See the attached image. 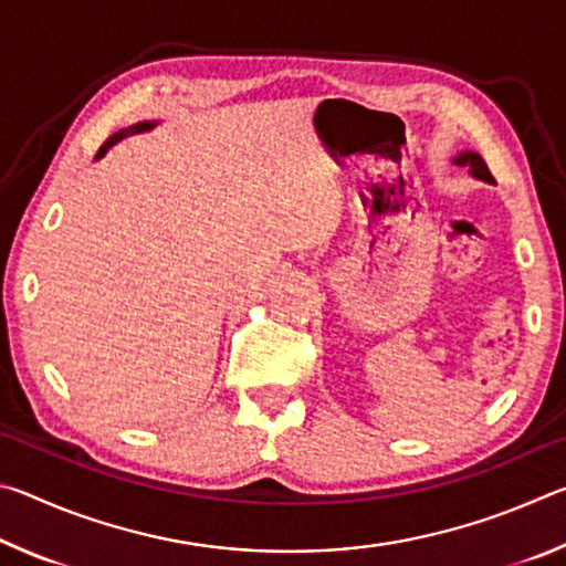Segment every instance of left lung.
I'll return each mask as SVG.
<instances>
[{
  "label": "left lung",
  "instance_id": "obj_1",
  "mask_svg": "<svg viewBox=\"0 0 566 566\" xmlns=\"http://www.w3.org/2000/svg\"><path fill=\"white\" fill-rule=\"evenodd\" d=\"M452 161H454L457 167H469V175H472L474 179H482V181H486V185H496L490 167L484 165V159L479 157L476 151H472V149L459 151V155Z\"/></svg>",
  "mask_w": 566,
  "mask_h": 566
}]
</instances>
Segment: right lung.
I'll list each match as a JSON object with an SVG mask.
<instances>
[{
  "mask_svg": "<svg viewBox=\"0 0 566 566\" xmlns=\"http://www.w3.org/2000/svg\"><path fill=\"white\" fill-rule=\"evenodd\" d=\"M157 124H159L157 119H147V122H137V124H132V127H127V129H119V132H114L112 137H109L107 142H104L102 149L97 151V157H94V159H102V157L107 155V151H109L114 145H117V142H122L124 137H132V134H142V132H149V129H155Z\"/></svg>",
  "mask_w": 566,
  "mask_h": 566,
  "instance_id": "1",
  "label": "right lung"
}]
</instances>
